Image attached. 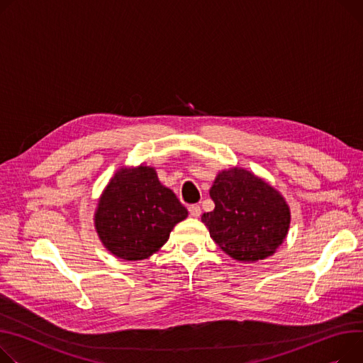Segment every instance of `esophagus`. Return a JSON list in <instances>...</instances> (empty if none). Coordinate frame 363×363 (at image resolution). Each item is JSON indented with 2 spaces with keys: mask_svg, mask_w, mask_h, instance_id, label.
<instances>
[{
  "mask_svg": "<svg viewBox=\"0 0 363 363\" xmlns=\"http://www.w3.org/2000/svg\"><path fill=\"white\" fill-rule=\"evenodd\" d=\"M188 211H189V214H191L192 217H200V214H201V207H200L199 204H191V206L188 207Z\"/></svg>",
  "mask_w": 363,
  "mask_h": 363,
  "instance_id": "34e87169",
  "label": "esophagus"
}]
</instances>
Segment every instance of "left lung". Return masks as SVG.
I'll return each mask as SVG.
<instances>
[{
  "label": "left lung",
  "mask_w": 363,
  "mask_h": 363,
  "mask_svg": "<svg viewBox=\"0 0 363 363\" xmlns=\"http://www.w3.org/2000/svg\"><path fill=\"white\" fill-rule=\"evenodd\" d=\"M210 197L214 210L201 216L210 236L239 261L272 255L287 235L291 213L279 192L245 169L217 175Z\"/></svg>",
  "instance_id": "left-lung-1"
}]
</instances>
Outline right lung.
<instances>
[{
    "label": "right lung",
    "mask_w": 363,
    "mask_h": 363,
    "mask_svg": "<svg viewBox=\"0 0 363 363\" xmlns=\"http://www.w3.org/2000/svg\"><path fill=\"white\" fill-rule=\"evenodd\" d=\"M188 216L153 167H123L115 174L96 211V229L116 257L135 261L156 252L174 226Z\"/></svg>",
    "instance_id": "add662e5"
}]
</instances>
